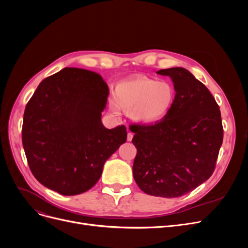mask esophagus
<instances>
[{
	"instance_id": "esophagus-1",
	"label": "esophagus",
	"mask_w": 248,
	"mask_h": 248,
	"mask_svg": "<svg viewBox=\"0 0 248 248\" xmlns=\"http://www.w3.org/2000/svg\"><path fill=\"white\" fill-rule=\"evenodd\" d=\"M132 138H133V134H132L131 132H128V134H127V140L131 141V140H132Z\"/></svg>"
}]
</instances>
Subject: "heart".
<instances>
[{"label": "heart", "instance_id": "1", "mask_svg": "<svg viewBox=\"0 0 248 248\" xmlns=\"http://www.w3.org/2000/svg\"><path fill=\"white\" fill-rule=\"evenodd\" d=\"M114 101L109 108L118 114L119 108L130 111L131 118L140 123H155L166 118L176 99V90L170 82L148 78L123 80L112 92Z\"/></svg>", "mask_w": 248, "mask_h": 248}]
</instances>
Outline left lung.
<instances>
[{"label": "left lung", "mask_w": 248, "mask_h": 248, "mask_svg": "<svg viewBox=\"0 0 248 248\" xmlns=\"http://www.w3.org/2000/svg\"><path fill=\"white\" fill-rule=\"evenodd\" d=\"M174 82L169 115L154 124H132L138 152L133 178L147 194L178 198L208 180L223 140L218 104L207 87L182 67L161 69Z\"/></svg>", "instance_id": "8db88e82"}]
</instances>
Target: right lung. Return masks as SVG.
<instances>
[{"instance_id": "right-lung-1", "label": "right lung", "mask_w": 248, "mask_h": 248, "mask_svg": "<svg viewBox=\"0 0 248 248\" xmlns=\"http://www.w3.org/2000/svg\"><path fill=\"white\" fill-rule=\"evenodd\" d=\"M108 87L98 73L64 68L44 78L27 103L22 145L29 168L47 188L76 196L97 183L104 162L126 141L124 125L101 122Z\"/></svg>"}]
</instances>
